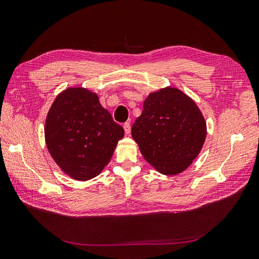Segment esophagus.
I'll list each match as a JSON object with an SVG mask.
<instances>
[{"mask_svg": "<svg viewBox=\"0 0 259 259\" xmlns=\"http://www.w3.org/2000/svg\"><path fill=\"white\" fill-rule=\"evenodd\" d=\"M123 129H124L125 135H129L130 131H131V125H130V123H129V122L123 123Z\"/></svg>", "mask_w": 259, "mask_h": 259, "instance_id": "esophagus-1", "label": "esophagus"}]
</instances>
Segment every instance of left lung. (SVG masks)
<instances>
[{
  "instance_id": "1",
  "label": "left lung",
  "mask_w": 259,
  "mask_h": 259,
  "mask_svg": "<svg viewBox=\"0 0 259 259\" xmlns=\"http://www.w3.org/2000/svg\"><path fill=\"white\" fill-rule=\"evenodd\" d=\"M131 135L151 166L173 176L187 169L200 153L207 122L193 98L166 86L145 98Z\"/></svg>"
}]
</instances>
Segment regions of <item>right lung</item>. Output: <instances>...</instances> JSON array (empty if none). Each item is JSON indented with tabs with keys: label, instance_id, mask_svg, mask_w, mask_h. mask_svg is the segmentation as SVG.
Here are the masks:
<instances>
[{
	"label": "right lung",
	"instance_id": "1",
	"mask_svg": "<svg viewBox=\"0 0 259 259\" xmlns=\"http://www.w3.org/2000/svg\"><path fill=\"white\" fill-rule=\"evenodd\" d=\"M123 136L96 93L82 86L62 91L46 117L45 141L51 157L78 182L102 173Z\"/></svg>",
	"mask_w": 259,
	"mask_h": 259
}]
</instances>
